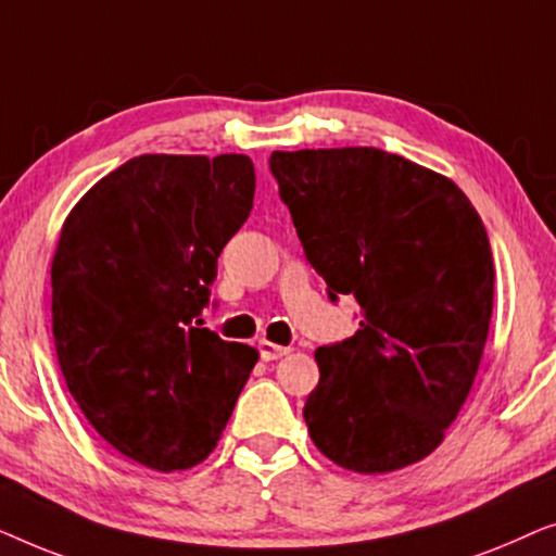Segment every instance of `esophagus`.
<instances>
[{"label":"esophagus","mask_w":556,"mask_h":556,"mask_svg":"<svg viewBox=\"0 0 556 556\" xmlns=\"http://www.w3.org/2000/svg\"><path fill=\"white\" fill-rule=\"evenodd\" d=\"M291 352V346H280V344H273V341H261V356L263 362H273V359H280V356H286Z\"/></svg>","instance_id":"1"}]
</instances>
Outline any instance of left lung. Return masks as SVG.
Here are the masks:
<instances>
[{
  "label": "left lung",
  "mask_w": 556,
  "mask_h": 556,
  "mask_svg": "<svg viewBox=\"0 0 556 556\" xmlns=\"http://www.w3.org/2000/svg\"><path fill=\"white\" fill-rule=\"evenodd\" d=\"M270 172L329 299L359 329L318 346L303 420L326 458L390 473L428 458L458 417L489 339L493 255L443 174L371 147L273 151Z\"/></svg>",
  "instance_id": "left-lung-1"
}]
</instances>
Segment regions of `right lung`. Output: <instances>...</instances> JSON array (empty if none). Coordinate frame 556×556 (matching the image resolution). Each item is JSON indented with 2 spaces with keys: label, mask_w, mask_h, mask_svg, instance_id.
I'll return each instance as SVG.
<instances>
[{
  "label": "right lung",
  "mask_w": 556,
  "mask_h": 556,
  "mask_svg": "<svg viewBox=\"0 0 556 556\" xmlns=\"http://www.w3.org/2000/svg\"><path fill=\"white\" fill-rule=\"evenodd\" d=\"M255 194L245 154H143L96 181L52 255V337L93 430L151 470L215 451L257 349L197 316Z\"/></svg>",
  "instance_id": "add662e5"
}]
</instances>
